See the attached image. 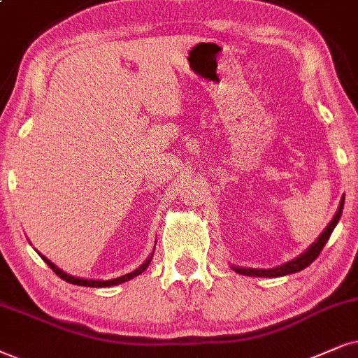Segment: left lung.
<instances>
[{
    "label": "left lung",
    "mask_w": 358,
    "mask_h": 358,
    "mask_svg": "<svg viewBox=\"0 0 358 358\" xmlns=\"http://www.w3.org/2000/svg\"><path fill=\"white\" fill-rule=\"evenodd\" d=\"M343 200H345V198L342 196L341 205H338V210L336 213V216H334L332 221H330L327 228L324 229V233L317 238V241L312 244V246L306 252H302L299 257H296V259L289 261V262H286V264L278 266V268H273V269H252V268H238V266H233V271H236L238 274L255 275V278H280V275L299 273V271L307 268L310 262H314V259H317L320 251L324 250L325 243L329 241V238H330V234H332L334 228H336L338 220H341L342 210H343Z\"/></svg>",
    "instance_id": "left-lung-1"
}]
</instances>
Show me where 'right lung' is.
Here are the masks:
<instances>
[{
  "label": "right lung",
  "mask_w": 358,
  "mask_h": 358,
  "mask_svg": "<svg viewBox=\"0 0 358 358\" xmlns=\"http://www.w3.org/2000/svg\"><path fill=\"white\" fill-rule=\"evenodd\" d=\"M153 250H155V248H153ZM41 257H43L44 262H48L49 268H51V269L54 271V273H56V274L59 275V278L64 279L66 282L76 284V286H85V287H110V286H117V284L125 282V280H130L132 278H135V275L142 274L143 271H145V269L148 268V264H150V261H152V257H153V252H152L150 256L147 257V261L143 262V264L140 266L138 269H135V271H132V273H129V274H125V275H120V278H115V279H110V280H99V279H83V278H74V275L67 274V273H64V271L59 269L56 264H52V262L48 259V257H44L43 255H41Z\"/></svg>",
  "instance_id": "1"
}]
</instances>
